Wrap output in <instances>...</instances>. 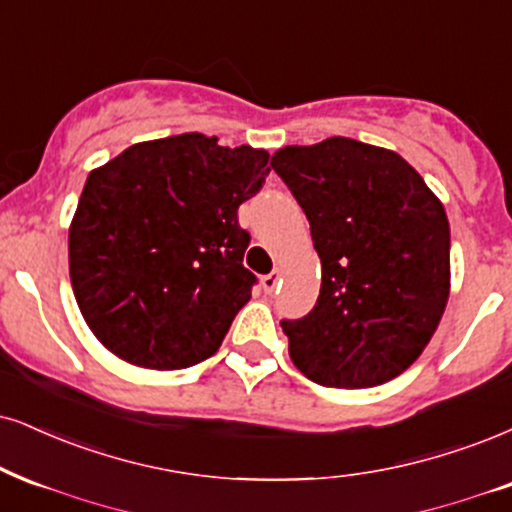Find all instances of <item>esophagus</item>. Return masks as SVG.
Masks as SVG:
<instances>
[{"label":"esophagus","instance_id":"esophagus-1","mask_svg":"<svg viewBox=\"0 0 512 512\" xmlns=\"http://www.w3.org/2000/svg\"><path fill=\"white\" fill-rule=\"evenodd\" d=\"M261 285H263V292L266 294H273L275 289H277V285H280V273H268V275H263V280H261Z\"/></svg>","mask_w":512,"mask_h":512}]
</instances>
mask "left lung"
<instances>
[{"mask_svg":"<svg viewBox=\"0 0 512 512\" xmlns=\"http://www.w3.org/2000/svg\"><path fill=\"white\" fill-rule=\"evenodd\" d=\"M270 166L304 208L323 263L313 311L280 320L294 365L323 387L394 380L449 301L444 206L399 154L349 137L285 147Z\"/></svg>","mask_w":512,"mask_h":512,"instance_id":"8db88e82","label":"left lung"}]
</instances>
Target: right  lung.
Returning <instances> with one entry per match:
<instances>
[{
  "instance_id": "right-lung-1",
  "label": "right lung",
  "mask_w": 512,
  "mask_h": 512,
  "mask_svg": "<svg viewBox=\"0 0 512 512\" xmlns=\"http://www.w3.org/2000/svg\"><path fill=\"white\" fill-rule=\"evenodd\" d=\"M270 154L185 132L132 144L92 170L71 232L73 294L94 337L140 368L180 370L218 351L256 275L237 208Z\"/></svg>"
}]
</instances>
